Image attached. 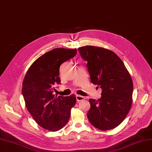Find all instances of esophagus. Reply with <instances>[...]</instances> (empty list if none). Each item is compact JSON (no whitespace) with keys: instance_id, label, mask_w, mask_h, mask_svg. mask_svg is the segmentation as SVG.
<instances>
[{"instance_id":"obj_1","label":"esophagus","mask_w":152,"mask_h":152,"mask_svg":"<svg viewBox=\"0 0 152 152\" xmlns=\"http://www.w3.org/2000/svg\"><path fill=\"white\" fill-rule=\"evenodd\" d=\"M76 99H77V102H81V101H82V100H84L85 98L84 97V96H80V95H77L76 96Z\"/></svg>"}]
</instances>
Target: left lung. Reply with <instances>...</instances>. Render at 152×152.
Masks as SVG:
<instances>
[{
    "instance_id": "left-lung-1",
    "label": "left lung",
    "mask_w": 152,
    "mask_h": 152,
    "mask_svg": "<svg viewBox=\"0 0 152 152\" xmlns=\"http://www.w3.org/2000/svg\"><path fill=\"white\" fill-rule=\"evenodd\" d=\"M79 50L87 61L91 82L102 89L100 99H89L87 118L99 130L112 129L120 125L131 108L133 83L130 73L111 50L86 45Z\"/></svg>"
}]
</instances>
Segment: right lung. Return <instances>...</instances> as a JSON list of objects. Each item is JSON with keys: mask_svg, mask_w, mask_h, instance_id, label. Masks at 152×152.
<instances>
[{"mask_svg": "<svg viewBox=\"0 0 152 152\" xmlns=\"http://www.w3.org/2000/svg\"><path fill=\"white\" fill-rule=\"evenodd\" d=\"M76 54V49L50 50L31 64L23 81L22 94L27 110L40 126L49 131H58L65 126L76 103L74 94H53L54 86L61 82L60 65Z\"/></svg>", "mask_w": 152, "mask_h": 152, "instance_id": "add662e5", "label": "right lung"}]
</instances>
